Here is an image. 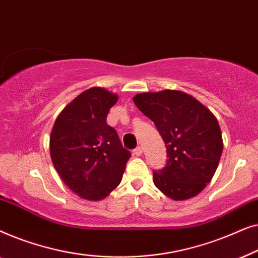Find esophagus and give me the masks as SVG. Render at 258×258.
<instances>
[{"mask_svg": "<svg viewBox=\"0 0 258 258\" xmlns=\"http://www.w3.org/2000/svg\"><path fill=\"white\" fill-rule=\"evenodd\" d=\"M142 153H143L142 147H137L136 149L134 150V155H136V156H141V155H142Z\"/></svg>", "mask_w": 258, "mask_h": 258, "instance_id": "esophagus-1", "label": "esophagus"}]
</instances>
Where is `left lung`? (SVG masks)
I'll list each match as a JSON object with an SVG mask.
<instances>
[{"instance_id": "8db88e82", "label": "left lung", "mask_w": 258, "mask_h": 258, "mask_svg": "<svg viewBox=\"0 0 258 258\" xmlns=\"http://www.w3.org/2000/svg\"><path fill=\"white\" fill-rule=\"evenodd\" d=\"M133 101L155 123L167 147V164L153 172L156 188L175 201L199 195L215 175L223 150L217 118L179 90L139 94Z\"/></svg>"}]
</instances>
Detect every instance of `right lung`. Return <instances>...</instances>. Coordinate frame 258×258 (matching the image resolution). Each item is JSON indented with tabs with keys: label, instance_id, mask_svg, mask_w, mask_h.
Wrapping results in <instances>:
<instances>
[{
	"label": "right lung",
	"instance_id": "add662e5",
	"mask_svg": "<svg viewBox=\"0 0 258 258\" xmlns=\"http://www.w3.org/2000/svg\"><path fill=\"white\" fill-rule=\"evenodd\" d=\"M117 100V95L103 88H90L63 109L52 126V164L81 199L107 197L121 183L132 156L107 123L108 112Z\"/></svg>",
	"mask_w": 258,
	"mask_h": 258
}]
</instances>
